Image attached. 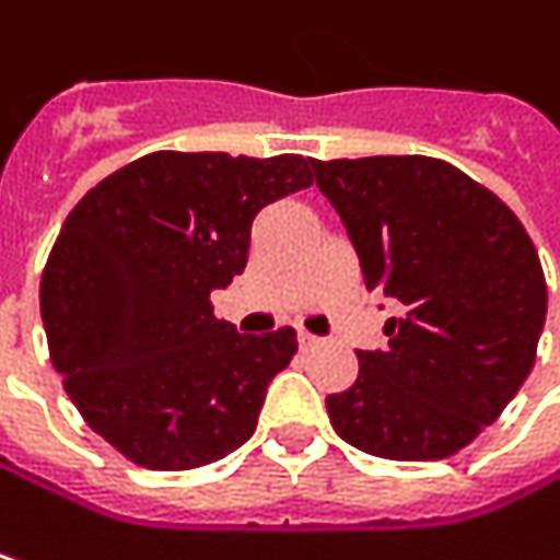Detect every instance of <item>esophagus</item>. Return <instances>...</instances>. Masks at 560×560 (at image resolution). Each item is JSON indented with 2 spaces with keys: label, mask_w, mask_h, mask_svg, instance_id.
Segmentation results:
<instances>
[{
  "label": "esophagus",
  "mask_w": 560,
  "mask_h": 560,
  "mask_svg": "<svg viewBox=\"0 0 560 560\" xmlns=\"http://www.w3.org/2000/svg\"><path fill=\"white\" fill-rule=\"evenodd\" d=\"M322 340L315 338V335H308V331H300V347L302 350H312V347H318Z\"/></svg>",
  "instance_id": "esophagus-1"
}]
</instances>
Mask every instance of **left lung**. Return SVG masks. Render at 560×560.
I'll use <instances>...</instances> for the list:
<instances>
[{
    "mask_svg": "<svg viewBox=\"0 0 560 560\" xmlns=\"http://www.w3.org/2000/svg\"><path fill=\"white\" fill-rule=\"evenodd\" d=\"M312 172L366 290L398 308L388 347L357 350V382L328 395L331 427L380 459L456 456L536 363L548 290L533 238L498 194L443 159H312Z\"/></svg>",
    "mask_w": 560,
    "mask_h": 560,
    "instance_id": "obj_1",
    "label": "left lung"
}]
</instances>
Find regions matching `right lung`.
Masks as SVG:
<instances>
[{"mask_svg":"<svg viewBox=\"0 0 560 560\" xmlns=\"http://www.w3.org/2000/svg\"><path fill=\"white\" fill-rule=\"evenodd\" d=\"M308 184L302 155L149 152L72 207L40 318L66 395L120 456L184 471L255 433L296 331L238 335L210 293L245 270L260 210Z\"/></svg>","mask_w":560,"mask_h":560,"instance_id":"1","label":"right lung"}]
</instances>
